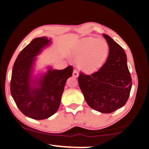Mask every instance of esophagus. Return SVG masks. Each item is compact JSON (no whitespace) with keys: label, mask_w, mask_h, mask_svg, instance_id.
I'll use <instances>...</instances> for the list:
<instances>
[{"label":"esophagus","mask_w":149,"mask_h":149,"mask_svg":"<svg viewBox=\"0 0 149 149\" xmlns=\"http://www.w3.org/2000/svg\"><path fill=\"white\" fill-rule=\"evenodd\" d=\"M73 75L75 77H78V75H79V72H78L77 70H74V72H73Z\"/></svg>","instance_id":"1"}]
</instances>
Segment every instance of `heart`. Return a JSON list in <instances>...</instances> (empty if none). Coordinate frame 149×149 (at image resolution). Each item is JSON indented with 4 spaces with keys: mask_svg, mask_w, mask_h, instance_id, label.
<instances>
[{
    "mask_svg": "<svg viewBox=\"0 0 149 149\" xmlns=\"http://www.w3.org/2000/svg\"><path fill=\"white\" fill-rule=\"evenodd\" d=\"M81 56L79 64L87 72H94L101 68L109 53V45L104 39L88 37L79 42L74 50Z\"/></svg>",
    "mask_w": 149,
    "mask_h": 149,
    "instance_id": "b5f03b06",
    "label": "heart"
}]
</instances>
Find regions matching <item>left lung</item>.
I'll return each mask as SVG.
<instances>
[{
	"label": "left lung",
	"mask_w": 149,
	"mask_h": 149,
	"mask_svg": "<svg viewBox=\"0 0 149 149\" xmlns=\"http://www.w3.org/2000/svg\"><path fill=\"white\" fill-rule=\"evenodd\" d=\"M103 36L109 45L107 61L92 74L80 72L78 83L88 105L100 112L109 114L127 101L132 79L124 50L110 36Z\"/></svg>",
	"instance_id": "left-lung-1"
}]
</instances>
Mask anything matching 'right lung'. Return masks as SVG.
<instances>
[{
  "instance_id": "right-lung-1",
  "label": "right lung",
  "mask_w": 149,
  "mask_h": 149,
  "mask_svg": "<svg viewBox=\"0 0 149 149\" xmlns=\"http://www.w3.org/2000/svg\"><path fill=\"white\" fill-rule=\"evenodd\" d=\"M50 42L47 37L34 39L20 52L12 69L11 95L19 110L34 120L47 119L57 112L65 82L73 73L72 65L60 70L49 68L39 79H32L35 57Z\"/></svg>"
}]
</instances>
